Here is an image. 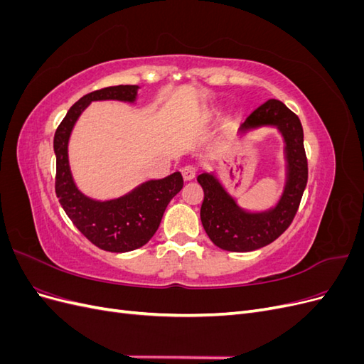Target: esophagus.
Returning <instances> with one entry per match:
<instances>
[{"mask_svg":"<svg viewBox=\"0 0 364 364\" xmlns=\"http://www.w3.org/2000/svg\"><path fill=\"white\" fill-rule=\"evenodd\" d=\"M196 167L194 165H185V167L182 168V176H183V179L185 181H191L194 176H196Z\"/></svg>","mask_w":364,"mask_h":364,"instance_id":"34e87169","label":"esophagus"}]
</instances>
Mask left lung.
Listing matches in <instances>:
<instances>
[{
  "label": "left lung",
  "instance_id": "1",
  "mask_svg": "<svg viewBox=\"0 0 364 364\" xmlns=\"http://www.w3.org/2000/svg\"><path fill=\"white\" fill-rule=\"evenodd\" d=\"M259 127H277L284 139L285 183L277 205L266 211H246L214 173L197 176L205 193L200 208L203 229L223 250L250 252L270 245L293 222L306 186L308 164L301 119L282 102L270 98L241 123L238 132L243 135Z\"/></svg>",
  "mask_w": 364,
  "mask_h": 364
}]
</instances>
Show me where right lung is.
<instances>
[{"instance_id":"1","label":"right lung","mask_w":364,"mask_h":364,"mask_svg":"<svg viewBox=\"0 0 364 364\" xmlns=\"http://www.w3.org/2000/svg\"><path fill=\"white\" fill-rule=\"evenodd\" d=\"M138 90V85H118L83 95L70 107L54 134L59 203L74 226L92 245L107 252L121 253L144 246L158 230L165 208L183 186L182 174L174 171L167 178L142 182L127 194L111 200L91 199L77 188L68 159V142L75 121L92 102L135 103Z\"/></svg>"}]
</instances>
